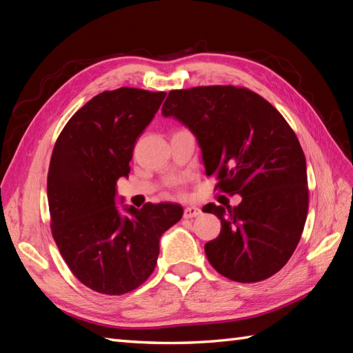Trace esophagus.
<instances>
[{
    "label": "esophagus",
    "instance_id": "obj_1",
    "mask_svg": "<svg viewBox=\"0 0 353 353\" xmlns=\"http://www.w3.org/2000/svg\"><path fill=\"white\" fill-rule=\"evenodd\" d=\"M200 214H201V209L199 206H194V205H188L183 211L185 219H192V216H197Z\"/></svg>",
    "mask_w": 353,
    "mask_h": 353
}]
</instances>
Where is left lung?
Returning <instances> with one entry per match:
<instances>
[{"mask_svg":"<svg viewBox=\"0 0 353 353\" xmlns=\"http://www.w3.org/2000/svg\"><path fill=\"white\" fill-rule=\"evenodd\" d=\"M194 133L208 176L238 206L209 203L203 212L221 220L205 244L208 261L228 279H268L287 264L308 215L303 150L285 118L250 89L197 86L170 91L162 106Z\"/></svg>","mask_w":353,"mask_h":353,"instance_id":"8db88e82","label":"left lung"}]
</instances>
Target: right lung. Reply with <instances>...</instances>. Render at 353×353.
Here are the masks:
<instances>
[{"mask_svg": "<svg viewBox=\"0 0 353 353\" xmlns=\"http://www.w3.org/2000/svg\"><path fill=\"white\" fill-rule=\"evenodd\" d=\"M165 95L137 88L95 95L71 117L52 150V238L72 274L101 294H125L144 283L163 232L183 215L176 203L124 206L121 214L115 199L118 179L129 177L134 142Z\"/></svg>", "mask_w": 353, "mask_h": 353, "instance_id": "1", "label": "right lung"}]
</instances>
